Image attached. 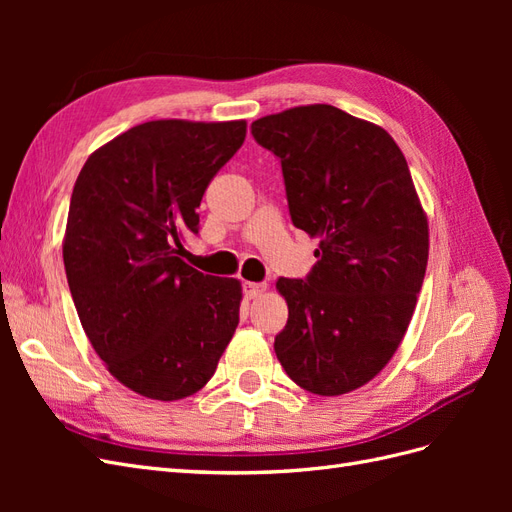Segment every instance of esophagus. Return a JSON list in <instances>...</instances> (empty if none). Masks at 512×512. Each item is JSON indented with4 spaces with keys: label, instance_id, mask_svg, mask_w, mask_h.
I'll return each instance as SVG.
<instances>
[{
    "label": "esophagus",
    "instance_id": "1",
    "mask_svg": "<svg viewBox=\"0 0 512 512\" xmlns=\"http://www.w3.org/2000/svg\"><path fill=\"white\" fill-rule=\"evenodd\" d=\"M265 290H267V284H256V282H245L243 284V292H245L247 299H256Z\"/></svg>",
    "mask_w": 512,
    "mask_h": 512
}]
</instances>
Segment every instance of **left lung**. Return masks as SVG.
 Listing matches in <instances>:
<instances>
[{"instance_id":"left-lung-1","label":"left lung","mask_w":512,"mask_h":512,"mask_svg":"<svg viewBox=\"0 0 512 512\" xmlns=\"http://www.w3.org/2000/svg\"><path fill=\"white\" fill-rule=\"evenodd\" d=\"M252 136L282 164L292 224L320 237L305 280H277L275 354L305 391L350 393L391 361L423 286L429 232L408 162L389 132L331 104L262 117Z\"/></svg>"}]
</instances>
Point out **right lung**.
Returning <instances> with one entry per match:
<instances>
[{
	"mask_svg": "<svg viewBox=\"0 0 512 512\" xmlns=\"http://www.w3.org/2000/svg\"><path fill=\"white\" fill-rule=\"evenodd\" d=\"M245 121H147L91 153L64 239L72 301L108 371L138 395L183 399L211 380L239 324L241 284L179 258Z\"/></svg>",
	"mask_w": 512,
	"mask_h": 512,
	"instance_id": "obj_1",
	"label": "right lung"
}]
</instances>
